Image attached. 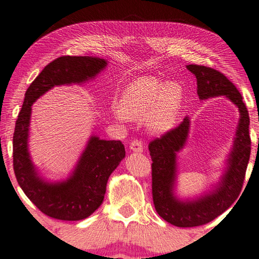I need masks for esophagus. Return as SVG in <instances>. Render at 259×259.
I'll use <instances>...</instances> for the list:
<instances>
[{
    "mask_svg": "<svg viewBox=\"0 0 259 259\" xmlns=\"http://www.w3.org/2000/svg\"><path fill=\"white\" fill-rule=\"evenodd\" d=\"M130 149L136 153H142L144 150L143 143L140 140H134V142L130 143Z\"/></svg>",
    "mask_w": 259,
    "mask_h": 259,
    "instance_id": "1",
    "label": "esophagus"
}]
</instances>
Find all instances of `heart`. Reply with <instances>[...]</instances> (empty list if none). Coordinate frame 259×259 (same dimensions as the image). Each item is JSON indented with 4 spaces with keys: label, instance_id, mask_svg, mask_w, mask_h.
I'll return each instance as SVG.
<instances>
[{
    "label": "heart",
    "instance_id": "heart-1",
    "mask_svg": "<svg viewBox=\"0 0 259 259\" xmlns=\"http://www.w3.org/2000/svg\"><path fill=\"white\" fill-rule=\"evenodd\" d=\"M183 98L178 82L144 77L129 83L122 93L120 107L114 110L119 121L146 116L148 129L155 134L166 133L175 125Z\"/></svg>",
    "mask_w": 259,
    "mask_h": 259
}]
</instances>
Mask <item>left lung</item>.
<instances>
[{"label": "left lung", "mask_w": 259, "mask_h": 259, "mask_svg": "<svg viewBox=\"0 0 259 259\" xmlns=\"http://www.w3.org/2000/svg\"><path fill=\"white\" fill-rule=\"evenodd\" d=\"M187 69L197 79L199 100L224 96L238 107L239 117L233 145L225 159V167L219 182L209 190L194 197L180 198L177 195L178 153L186 146L190 120L186 116L177 128L154 139L148 145L152 156V189L157 214L179 228L199 227L210 222L227 210L240 195L244 175L250 157L249 114L236 86L218 70L189 64Z\"/></svg>", "instance_id": "obj_1"}]
</instances>
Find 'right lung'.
Returning a JSON list of instances; mask_svg holds the SVG:
<instances>
[{"instance_id": "add662e5", "label": "right lung", "mask_w": 259, "mask_h": 259, "mask_svg": "<svg viewBox=\"0 0 259 259\" xmlns=\"http://www.w3.org/2000/svg\"><path fill=\"white\" fill-rule=\"evenodd\" d=\"M106 67V60L95 56H61L46 65L25 94L13 134V168L26 196L50 218L79 221L91 216L104 200L107 180L124 158L125 149L120 140L100 139L93 135L65 180H46L28 148L31 106L53 87L81 84Z\"/></svg>"}]
</instances>
